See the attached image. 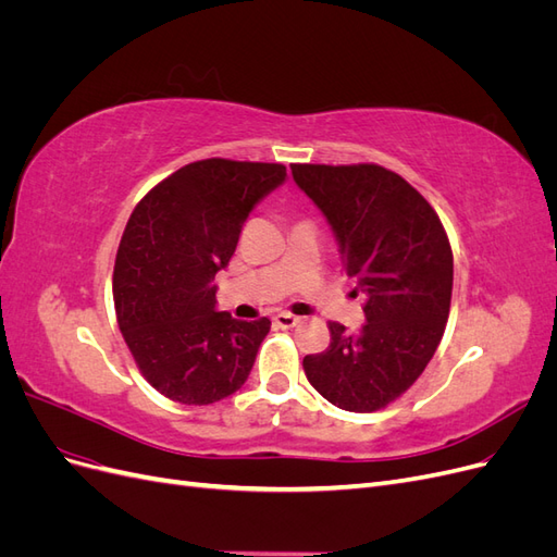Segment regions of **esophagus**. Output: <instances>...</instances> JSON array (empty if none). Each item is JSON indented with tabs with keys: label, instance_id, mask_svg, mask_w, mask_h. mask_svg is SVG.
I'll list each match as a JSON object with an SVG mask.
<instances>
[{
	"label": "esophagus",
	"instance_id": "1",
	"mask_svg": "<svg viewBox=\"0 0 557 557\" xmlns=\"http://www.w3.org/2000/svg\"><path fill=\"white\" fill-rule=\"evenodd\" d=\"M272 320H274V325H276V327H281V330H293V327L299 323V318H297V315H293V313H285V311L276 313Z\"/></svg>",
	"mask_w": 557,
	"mask_h": 557
}]
</instances>
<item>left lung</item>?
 I'll return each mask as SVG.
<instances>
[{"label": "left lung", "mask_w": 557, "mask_h": 557, "mask_svg": "<svg viewBox=\"0 0 557 557\" xmlns=\"http://www.w3.org/2000/svg\"><path fill=\"white\" fill-rule=\"evenodd\" d=\"M325 215L344 272L364 297L367 323L305 358L309 383L334 407L369 413L425 372L450 309L453 252L440 215L399 174L379 164H290Z\"/></svg>", "instance_id": "left-lung-1"}]
</instances>
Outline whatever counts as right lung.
<instances>
[{
    "instance_id": "obj_1",
    "label": "right lung",
    "mask_w": 557,
    "mask_h": 557,
    "mask_svg": "<svg viewBox=\"0 0 557 557\" xmlns=\"http://www.w3.org/2000/svg\"><path fill=\"white\" fill-rule=\"evenodd\" d=\"M285 178L283 164L199 160L132 211L113 301L144 379L164 397L205 407L246 383L272 320L218 311L213 278L230 264L248 213Z\"/></svg>"
}]
</instances>
